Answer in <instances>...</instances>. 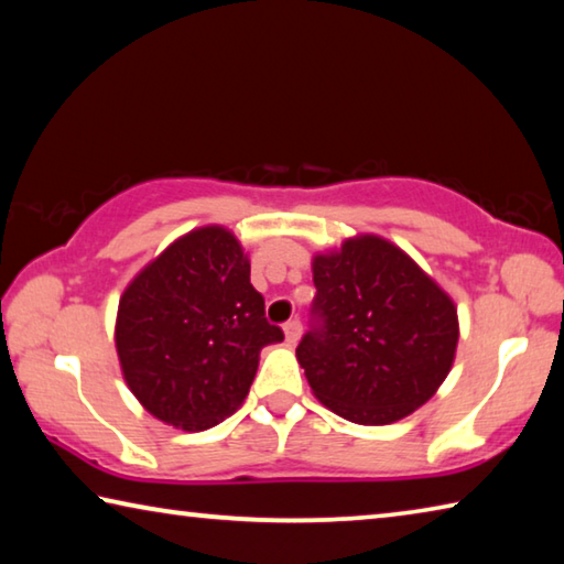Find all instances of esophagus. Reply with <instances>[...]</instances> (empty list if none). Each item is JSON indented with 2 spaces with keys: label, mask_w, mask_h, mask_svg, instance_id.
I'll use <instances>...</instances> for the list:
<instances>
[{
  "label": "esophagus",
  "mask_w": 564,
  "mask_h": 564,
  "mask_svg": "<svg viewBox=\"0 0 564 564\" xmlns=\"http://www.w3.org/2000/svg\"><path fill=\"white\" fill-rule=\"evenodd\" d=\"M301 330H303V326H301V321H289V323H285V326H283V333H285V343H291V346H293V343H299V338H301Z\"/></svg>",
  "instance_id": "34e87169"
}]
</instances>
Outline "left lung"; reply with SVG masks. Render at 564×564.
Listing matches in <instances>:
<instances>
[{
  "instance_id": "1",
  "label": "left lung",
  "mask_w": 564,
  "mask_h": 564,
  "mask_svg": "<svg viewBox=\"0 0 564 564\" xmlns=\"http://www.w3.org/2000/svg\"><path fill=\"white\" fill-rule=\"evenodd\" d=\"M316 326L295 348L323 405L358 425H388L425 405L455 360L451 295L386 238H346L313 256Z\"/></svg>"
}]
</instances>
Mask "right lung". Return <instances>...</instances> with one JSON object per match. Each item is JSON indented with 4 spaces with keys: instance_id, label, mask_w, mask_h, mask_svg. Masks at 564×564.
Returning a JSON list of instances; mask_svg holds the SVG:
<instances>
[{
    "instance_id": "add662e5",
    "label": "right lung",
    "mask_w": 564,
    "mask_h": 564,
    "mask_svg": "<svg viewBox=\"0 0 564 564\" xmlns=\"http://www.w3.org/2000/svg\"><path fill=\"white\" fill-rule=\"evenodd\" d=\"M113 340L139 403L194 433L243 403L261 348L281 343L283 330L265 321L238 238L204 226L176 238L127 285Z\"/></svg>"
}]
</instances>
